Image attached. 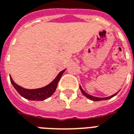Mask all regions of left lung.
<instances>
[{"instance_id": "obj_1", "label": "left lung", "mask_w": 134, "mask_h": 134, "mask_svg": "<svg viewBox=\"0 0 134 134\" xmlns=\"http://www.w3.org/2000/svg\"><path fill=\"white\" fill-rule=\"evenodd\" d=\"M80 90H81V92L82 93V94L84 95L85 97H87V98L90 99V100H94V101H99V100H108V99H110L111 98H113V96H115L117 93H116L115 94H114V95H113V96H110V97H108V98H97V97H94V96H90V95H88L87 93H86L85 92L84 90H82V88L80 86Z\"/></svg>"}]
</instances>
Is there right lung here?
<instances>
[{
	"mask_svg": "<svg viewBox=\"0 0 134 134\" xmlns=\"http://www.w3.org/2000/svg\"><path fill=\"white\" fill-rule=\"evenodd\" d=\"M64 70L59 73L58 75L56 77V78L53 80L50 84L47 85L46 87L38 88V89H34V90H29L25 89L24 87L19 86L13 82V79L10 77V80L13 86L17 90V92L24 98L31 100H44L45 99L48 98L49 97L52 96L53 93H54L56 88L57 87V85L61 78L62 74L64 73Z\"/></svg>",
	"mask_w": 134,
	"mask_h": 134,
	"instance_id": "obj_1",
	"label": "right lung"
}]
</instances>
